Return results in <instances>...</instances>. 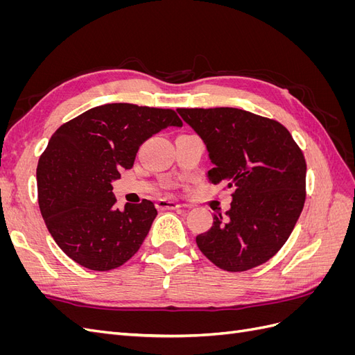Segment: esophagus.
<instances>
[{
	"label": "esophagus",
	"instance_id": "34e87169",
	"mask_svg": "<svg viewBox=\"0 0 355 355\" xmlns=\"http://www.w3.org/2000/svg\"><path fill=\"white\" fill-rule=\"evenodd\" d=\"M155 206H157L158 210H178V209H180V204L178 201L168 200V198H159Z\"/></svg>",
	"mask_w": 355,
	"mask_h": 355
}]
</instances>
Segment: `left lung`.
Listing matches in <instances>:
<instances>
[{
  "mask_svg": "<svg viewBox=\"0 0 355 355\" xmlns=\"http://www.w3.org/2000/svg\"><path fill=\"white\" fill-rule=\"evenodd\" d=\"M207 146L213 185L232 188L227 218L196 239L198 249L230 272L270 261L292 234L306 197V163L287 128L237 108H178Z\"/></svg>",
  "mask_w": 355,
  "mask_h": 355,
  "instance_id": "left-lung-1",
  "label": "left lung"
}]
</instances>
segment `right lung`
<instances>
[{"mask_svg":"<svg viewBox=\"0 0 355 355\" xmlns=\"http://www.w3.org/2000/svg\"><path fill=\"white\" fill-rule=\"evenodd\" d=\"M168 125H182L173 110L108 103L51 135L37 167L38 204L53 240L72 261L110 271L142 245L157 216L154 202L116 209L111 182L132 168L148 137Z\"/></svg>","mask_w":355,"mask_h":355,"instance_id":"right-lung-1","label":"right lung"}]
</instances>
